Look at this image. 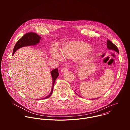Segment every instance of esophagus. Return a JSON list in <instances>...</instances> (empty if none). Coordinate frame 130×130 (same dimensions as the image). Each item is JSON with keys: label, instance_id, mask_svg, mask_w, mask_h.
<instances>
[{"label": "esophagus", "instance_id": "obj_1", "mask_svg": "<svg viewBox=\"0 0 130 130\" xmlns=\"http://www.w3.org/2000/svg\"><path fill=\"white\" fill-rule=\"evenodd\" d=\"M68 68L65 67H64L62 69H61V72H66V71H68Z\"/></svg>", "mask_w": 130, "mask_h": 130}]
</instances>
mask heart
I'll return each mask as SVG.
<instances>
[{
  "instance_id": "heart-1",
  "label": "heart",
  "mask_w": 130,
  "mask_h": 130,
  "mask_svg": "<svg viewBox=\"0 0 130 130\" xmlns=\"http://www.w3.org/2000/svg\"><path fill=\"white\" fill-rule=\"evenodd\" d=\"M90 46L85 42L73 41L67 44L60 51L56 48L51 50L52 57L58 60H62L63 57L68 59H75L79 57L80 62L88 59L92 55V52L89 50Z\"/></svg>"
}]
</instances>
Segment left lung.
<instances>
[{"label":"left lung","mask_w":130,"mask_h":130,"mask_svg":"<svg viewBox=\"0 0 130 130\" xmlns=\"http://www.w3.org/2000/svg\"><path fill=\"white\" fill-rule=\"evenodd\" d=\"M107 47L109 50H113V51L117 52L118 53H119V50H118V49L117 48V46L115 45H114L112 42H110L109 40L107 41Z\"/></svg>","instance_id":"obj_1"}]
</instances>
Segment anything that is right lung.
<instances>
[{"label":"right lung","instance_id":"add662e5","mask_svg":"<svg viewBox=\"0 0 130 130\" xmlns=\"http://www.w3.org/2000/svg\"><path fill=\"white\" fill-rule=\"evenodd\" d=\"M41 38H42L40 36H39V35H38L35 33L29 32L25 34L22 38L16 43L13 49V54H14V53L18 49H20L22 47H23L25 46H28L36 45L37 44L39 43ZM51 77L52 79V86L51 91L50 94L48 96L43 98V99H47L50 97L52 95L53 89V86H54L55 80L57 79V78L58 77L59 75V73L58 72V68L53 69L51 71Z\"/></svg>","mask_w":130,"mask_h":130}]
</instances>
